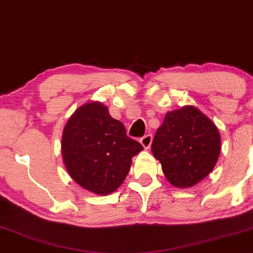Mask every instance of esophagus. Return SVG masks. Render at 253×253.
Returning <instances> with one entry per match:
<instances>
[{
  "label": "esophagus",
  "instance_id": "esophagus-1",
  "mask_svg": "<svg viewBox=\"0 0 253 253\" xmlns=\"http://www.w3.org/2000/svg\"><path fill=\"white\" fill-rule=\"evenodd\" d=\"M140 142L143 146V148H146V149H148V148L150 147L151 142H153V135H151V134H147V135H144L143 137H141Z\"/></svg>",
  "mask_w": 253,
  "mask_h": 253
}]
</instances>
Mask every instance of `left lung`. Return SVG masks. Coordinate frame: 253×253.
Returning a JSON list of instances; mask_svg holds the SVG:
<instances>
[{
  "instance_id": "obj_1",
  "label": "left lung",
  "mask_w": 253,
  "mask_h": 253,
  "mask_svg": "<svg viewBox=\"0 0 253 253\" xmlns=\"http://www.w3.org/2000/svg\"><path fill=\"white\" fill-rule=\"evenodd\" d=\"M220 150L216 126L194 106L168 112L151 144L167 179L176 187L193 186L208 176Z\"/></svg>"
}]
</instances>
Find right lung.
Listing matches in <instances>:
<instances>
[{
	"label": "right lung",
	"mask_w": 253,
	"mask_h": 253,
	"mask_svg": "<svg viewBox=\"0 0 253 253\" xmlns=\"http://www.w3.org/2000/svg\"><path fill=\"white\" fill-rule=\"evenodd\" d=\"M61 148L70 177L80 186L100 195L112 193L123 184L132 157L143 149L98 102L81 106L69 118Z\"/></svg>",
	"instance_id": "right-lung-1"
}]
</instances>
